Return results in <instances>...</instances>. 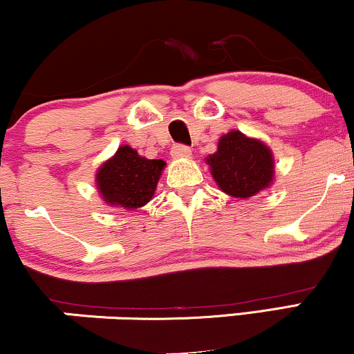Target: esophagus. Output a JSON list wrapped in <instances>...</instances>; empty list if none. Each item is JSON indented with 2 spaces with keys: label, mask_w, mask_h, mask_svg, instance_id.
Wrapping results in <instances>:
<instances>
[{
  "label": "esophagus",
  "mask_w": 354,
  "mask_h": 354,
  "mask_svg": "<svg viewBox=\"0 0 354 354\" xmlns=\"http://www.w3.org/2000/svg\"><path fill=\"white\" fill-rule=\"evenodd\" d=\"M171 156L176 160H186L191 156V148L186 145H174L171 148Z\"/></svg>",
  "instance_id": "34e87169"
}]
</instances>
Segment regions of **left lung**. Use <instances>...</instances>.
Returning a JSON list of instances; mask_svg holds the SVG:
<instances>
[{"label": "left lung", "instance_id": "obj_1", "mask_svg": "<svg viewBox=\"0 0 354 354\" xmlns=\"http://www.w3.org/2000/svg\"><path fill=\"white\" fill-rule=\"evenodd\" d=\"M214 181L225 193L250 198L273 181V154L258 140L230 131L219 140L218 151L208 158Z\"/></svg>", "mask_w": 354, "mask_h": 354}]
</instances>
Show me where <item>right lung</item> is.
Instances as JSON below:
<instances>
[{
  "label": "right lung",
  "instance_id": "1",
  "mask_svg": "<svg viewBox=\"0 0 354 354\" xmlns=\"http://www.w3.org/2000/svg\"><path fill=\"white\" fill-rule=\"evenodd\" d=\"M163 168V160H146L129 146H121L100 168L96 185L108 205L135 209L151 200Z\"/></svg>",
  "mask_w": 354,
  "mask_h": 354
}]
</instances>
